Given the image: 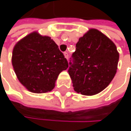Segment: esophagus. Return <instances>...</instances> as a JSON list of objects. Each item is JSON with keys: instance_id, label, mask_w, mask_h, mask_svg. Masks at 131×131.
<instances>
[{"instance_id": "1", "label": "esophagus", "mask_w": 131, "mask_h": 131, "mask_svg": "<svg viewBox=\"0 0 131 131\" xmlns=\"http://www.w3.org/2000/svg\"><path fill=\"white\" fill-rule=\"evenodd\" d=\"M64 57H65L66 58L68 59V58H69V54H68V52H64Z\"/></svg>"}]
</instances>
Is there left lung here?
Returning a JSON list of instances; mask_svg holds the SVG:
<instances>
[{
  "mask_svg": "<svg viewBox=\"0 0 131 131\" xmlns=\"http://www.w3.org/2000/svg\"><path fill=\"white\" fill-rule=\"evenodd\" d=\"M118 60L114 42L99 30L90 29L79 39L69 63L74 90L93 95L105 90L117 72Z\"/></svg>",
  "mask_w": 131,
  "mask_h": 131,
  "instance_id": "obj_1",
  "label": "left lung"
}]
</instances>
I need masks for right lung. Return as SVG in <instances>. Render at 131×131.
<instances>
[{
  "mask_svg": "<svg viewBox=\"0 0 131 131\" xmlns=\"http://www.w3.org/2000/svg\"><path fill=\"white\" fill-rule=\"evenodd\" d=\"M12 64L19 82L34 93L51 91L59 73L68 62L57 44L34 32L14 46Z\"/></svg>",
  "mask_w": 131,
  "mask_h": 131,
  "instance_id": "add662e5",
  "label": "right lung"
}]
</instances>
